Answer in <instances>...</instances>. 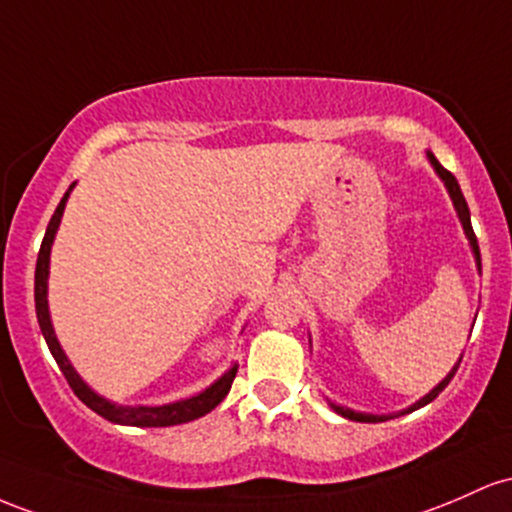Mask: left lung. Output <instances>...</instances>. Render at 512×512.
<instances>
[{"label": "left lung", "instance_id": "left-lung-1", "mask_svg": "<svg viewBox=\"0 0 512 512\" xmlns=\"http://www.w3.org/2000/svg\"><path fill=\"white\" fill-rule=\"evenodd\" d=\"M426 154H428V162H430V166H433L435 174L440 176V181L445 183L447 193H450V200H452V205H455L459 222H462L464 237L469 239V246H472V254H474V261H476V271L481 273V254H479V244H476V234H474V229H472V217H469V208H467V200H464V195H462V188H459V183H457L455 176H452L450 171H447L445 166H442V164L438 162V159H435V154H433V152H426ZM309 343H312V341H309ZM459 363H462V355H459V360L455 363V367H452V370L447 372L445 380H442L440 384H435V387L430 389V392H428L426 396H421V399H418L416 404H411L409 409H404V411H399V413H365V411H353V409H348V406H341V404H333V401H329V399H326V401H329V406H331L333 411L338 413V416L348 418V421H358V423H382V421H389V418L404 416V413H411V411L421 409V406L430 404V401H433L435 396H438V394L442 392V389H445L447 384H450L452 377H455V372H457Z\"/></svg>", "mask_w": 512, "mask_h": 512}]
</instances>
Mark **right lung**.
<instances>
[{
	"label": "right lung",
	"mask_w": 512,
	"mask_h": 512,
	"mask_svg": "<svg viewBox=\"0 0 512 512\" xmlns=\"http://www.w3.org/2000/svg\"><path fill=\"white\" fill-rule=\"evenodd\" d=\"M72 188H74V183L67 188V193L62 195L55 215L50 217V225H48V229H45V237H43V244H40L38 263H36V317H38L40 331H43L45 343H48L50 353H53L55 363L60 365L62 375H65V380L70 382L72 392L77 394L91 411H96L99 416L106 418V421L118 423V426L166 428V426H179V423H188V421H195V418L205 416V413H210L229 394V389H232V382H234V377H237V370H239L237 363H232V367H229L225 375L217 377L210 387H205L200 394L188 396V399L169 401V404H162V406H142V404L123 406V404H116V401L106 399V396H101L99 392H94V389H91L89 384L79 377V372L74 370L70 358H67V353L62 350L60 341H57V336H55L53 319H50L48 275H50V251H53L55 234H57V229H60L62 212H65L67 198H70Z\"/></svg>",
	"instance_id": "add662e5"
}]
</instances>
